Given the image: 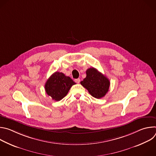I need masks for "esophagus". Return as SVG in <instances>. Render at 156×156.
I'll list each match as a JSON object with an SVG mask.
<instances>
[{
  "mask_svg": "<svg viewBox=\"0 0 156 156\" xmlns=\"http://www.w3.org/2000/svg\"><path fill=\"white\" fill-rule=\"evenodd\" d=\"M75 81L76 83H79L80 82V78L75 79Z\"/></svg>",
  "mask_w": 156,
  "mask_h": 156,
  "instance_id": "1",
  "label": "esophagus"
}]
</instances>
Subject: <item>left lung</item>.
<instances>
[{"label": "left lung", "instance_id": "1", "mask_svg": "<svg viewBox=\"0 0 156 156\" xmlns=\"http://www.w3.org/2000/svg\"><path fill=\"white\" fill-rule=\"evenodd\" d=\"M86 73V77L81 81V84L95 98L100 99L105 96L109 89V80L93 67L88 69Z\"/></svg>", "mask_w": 156, "mask_h": 156}]
</instances>
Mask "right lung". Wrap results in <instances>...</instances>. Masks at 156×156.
I'll return each mask as SVG.
<instances>
[{"label":"right lung","instance_id":"1","mask_svg":"<svg viewBox=\"0 0 156 156\" xmlns=\"http://www.w3.org/2000/svg\"><path fill=\"white\" fill-rule=\"evenodd\" d=\"M76 83L70 77L63 73L56 72L47 80L45 90L47 94L56 101L62 99L69 93L71 87Z\"/></svg>","mask_w":156,"mask_h":156}]
</instances>
